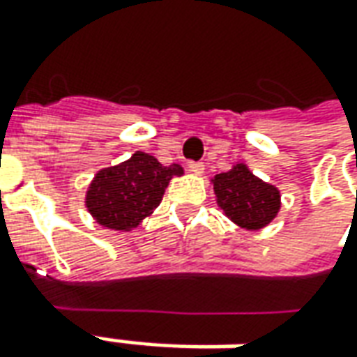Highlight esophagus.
<instances>
[{"mask_svg": "<svg viewBox=\"0 0 357 357\" xmlns=\"http://www.w3.org/2000/svg\"><path fill=\"white\" fill-rule=\"evenodd\" d=\"M189 172H191V174H195V176H203V172H205V164H203V162H191V164H189Z\"/></svg>", "mask_w": 357, "mask_h": 357, "instance_id": "obj_1", "label": "esophagus"}]
</instances>
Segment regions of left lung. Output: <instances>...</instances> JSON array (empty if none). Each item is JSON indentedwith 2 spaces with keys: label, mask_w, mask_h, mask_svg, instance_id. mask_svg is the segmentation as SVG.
Returning <instances> with one entry per match:
<instances>
[{
  "label": "left lung",
  "mask_w": 357,
  "mask_h": 357,
  "mask_svg": "<svg viewBox=\"0 0 357 357\" xmlns=\"http://www.w3.org/2000/svg\"><path fill=\"white\" fill-rule=\"evenodd\" d=\"M211 185L222 215L240 229H264L281 209L280 189L254 176L244 162H236L229 172L217 174Z\"/></svg>",
  "instance_id": "obj_1"
}]
</instances>
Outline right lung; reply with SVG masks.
Returning a JSON list of instances; mask_svg holds the SVG:
<instances>
[{"label": "right lung", "instance_id": "right-lung-1", "mask_svg": "<svg viewBox=\"0 0 357 357\" xmlns=\"http://www.w3.org/2000/svg\"><path fill=\"white\" fill-rule=\"evenodd\" d=\"M179 176H183L179 164L164 166L138 150L117 166L99 169L84 203L99 227L130 232L156 211L169 179Z\"/></svg>", "mask_w": 357, "mask_h": 357}]
</instances>
